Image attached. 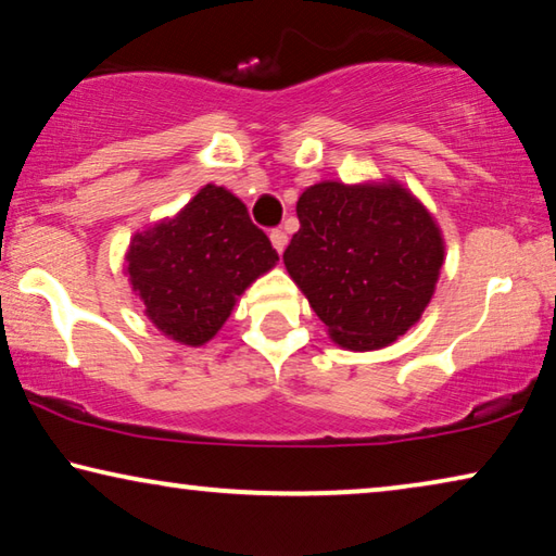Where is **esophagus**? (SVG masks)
Here are the masks:
<instances>
[{"label": "esophagus", "mask_w": 556, "mask_h": 556, "mask_svg": "<svg viewBox=\"0 0 556 556\" xmlns=\"http://www.w3.org/2000/svg\"><path fill=\"white\" fill-rule=\"evenodd\" d=\"M269 239H271V247H275V250H277L279 254L285 252V247H287V231L271 229V231H269Z\"/></svg>", "instance_id": "1"}]
</instances>
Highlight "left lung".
I'll return each mask as SVG.
<instances>
[{"label":"left lung","instance_id":"1","mask_svg":"<svg viewBox=\"0 0 556 556\" xmlns=\"http://www.w3.org/2000/svg\"><path fill=\"white\" fill-rule=\"evenodd\" d=\"M296 217L285 267L339 346L382 350L417 325L444 262L442 231L417 197L396 181H319Z\"/></svg>","mask_w":556,"mask_h":556}]
</instances>
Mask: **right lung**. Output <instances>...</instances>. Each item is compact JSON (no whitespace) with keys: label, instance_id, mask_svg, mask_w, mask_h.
Returning a JSON list of instances; mask_svg holds the SVG:
<instances>
[{"label":"right lung","instance_id":"1","mask_svg":"<svg viewBox=\"0 0 556 556\" xmlns=\"http://www.w3.org/2000/svg\"><path fill=\"white\" fill-rule=\"evenodd\" d=\"M277 262L242 199L206 185L177 217L135 235L127 275L156 329L202 346L229 319L237 296Z\"/></svg>","mask_w":556,"mask_h":556}]
</instances>
